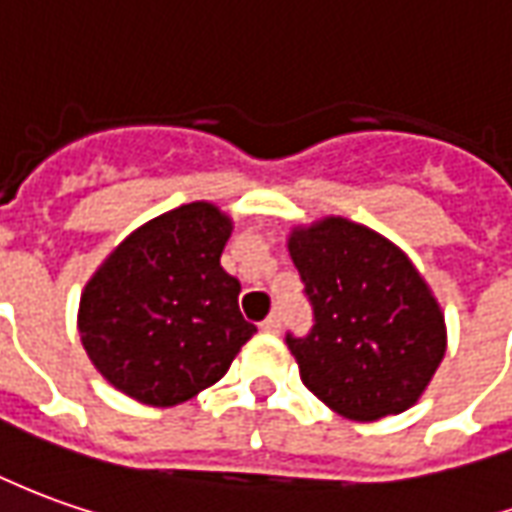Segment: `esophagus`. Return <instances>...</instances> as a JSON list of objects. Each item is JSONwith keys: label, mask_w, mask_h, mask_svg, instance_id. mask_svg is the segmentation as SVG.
<instances>
[{"label": "esophagus", "mask_w": 512, "mask_h": 512, "mask_svg": "<svg viewBox=\"0 0 512 512\" xmlns=\"http://www.w3.org/2000/svg\"><path fill=\"white\" fill-rule=\"evenodd\" d=\"M280 322H283L280 314H269L260 322V330H263V333H280Z\"/></svg>", "instance_id": "34e87169"}]
</instances>
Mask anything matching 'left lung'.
<instances>
[{
  "label": "left lung",
  "mask_w": 512,
  "mask_h": 512,
  "mask_svg": "<svg viewBox=\"0 0 512 512\" xmlns=\"http://www.w3.org/2000/svg\"><path fill=\"white\" fill-rule=\"evenodd\" d=\"M288 252L314 308L308 336H285L302 384L350 420L415 406L446 356V319L412 260L339 215L294 229Z\"/></svg>",
  "instance_id": "1"
}]
</instances>
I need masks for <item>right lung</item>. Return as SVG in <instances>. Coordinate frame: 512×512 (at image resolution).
Masks as SVG:
<instances>
[{
    "mask_svg": "<svg viewBox=\"0 0 512 512\" xmlns=\"http://www.w3.org/2000/svg\"><path fill=\"white\" fill-rule=\"evenodd\" d=\"M229 215L193 201L142 224L86 283L78 330L111 387L148 406H176L221 381L255 325L224 271Z\"/></svg>",
    "mask_w": 512,
    "mask_h": 512,
    "instance_id": "right-lung-1",
    "label": "right lung"
}]
</instances>
